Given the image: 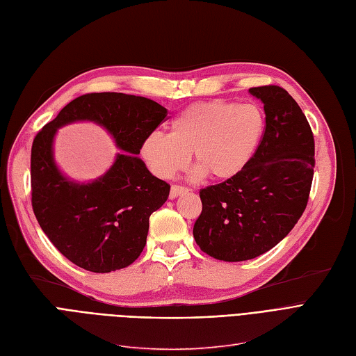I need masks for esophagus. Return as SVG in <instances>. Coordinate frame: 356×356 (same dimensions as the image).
<instances>
[{
	"mask_svg": "<svg viewBox=\"0 0 356 356\" xmlns=\"http://www.w3.org/2000/svg\"><path fill=\"white\" fill-rule=\"evenodd\" d=\"M188 189L183 188V186H177V185H173L170 189V200H175L177 198V196H180L181 193H186Z\"/></svg>",
	"mask_w": 356,
	"mask_h": 356,
	"instance_id": "34e87169",
	"label": "esophagus"
}]
</instances>
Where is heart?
Returning <instances> with one entry per match:
<instances>
[{"mask_svg":"<svg viewBox=\"0 0 356 356\" xmlns=\"http://www.w3.org/2000/svg\"><path fill=\"white\" fill-rule=\"evenodd\" d=\"M266 127V114L257 104L196 102L171 120L168 136L152 134L145 139L140 155L155 176L168 179L188 165L192 154L196 179L207 175L226 181L252 161Z\"/></svg>","mask_w":356,"mask_h":356,"instance_id":"obj_1","label":"heart"}]
</instances>
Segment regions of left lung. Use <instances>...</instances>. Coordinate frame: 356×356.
Segmentation results:
<instances>
[{
    "label": "left lung",
    "mask_w": 356,
    "mask_h": 356,
    "mask_svg": "<svg viewBox=\"0 0 356 356\" xmlns=\"http://www.w3.org/2000/svg\"><path fill=\"white\" fill-rule=\"evenodd\" d=\"M264 104L267 127L239 176L200 192L193 238L201 251L238 262L270 251L304 214L314 177V135L298 102L280 86L249 89Z\"/></svg>",
    "instance_id": "left-lung-1"
}]
</instances>
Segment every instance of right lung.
<instances>
[{"mask_svg":"<svg viewBox=\"0 0 356 356\" xmlns=\"http://www.w3.org/2000/svg\"><path fill=\"white\" fill-rule=\"evenodd\" d=\"M165 115L152 99L101 92L73 99L38 131L31 154L33 213L52 245L77 267L110 273L143 251L149 217L167 201L170 185L152 176L138 155ZM74 121L99 124L122 149L108 173L89 184L65 178L54 161L56 130Z\"/></svg>","mask_w":356,"mask_h":356,"instance_id":"right-lung-1","label":"right lung"}]
</instances>
